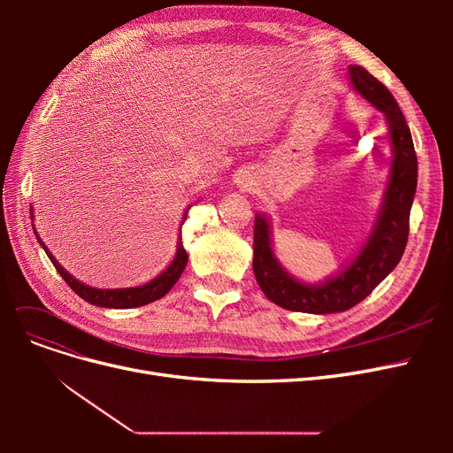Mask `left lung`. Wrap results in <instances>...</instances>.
Listing matches in <instances>:
<instances>
[{
  "instance_id": "8db88e82",
  "label": "left lung",
  "mask_w": 453,
  "mask_h": 453,
  "mask_svg": "<svg viewBox=\"0 0 453 453\" xmlns=\"http://www.w3.org/2000/svg\"><path fill=\"white\" fill-rule=\"evenodd\" d=\"M353 88L383 111L393 150L391 175L374 232L361 253L336 278L321 285L293 280L270 248V228L265 217H255L253 272L260 289L273 304L293 311L334 313L359 304L374 287L399 265L410 232V210L418 185V157L412 134L389 88L361 65L349 67Z\"/></svg>"
}]
</instances>
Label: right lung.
<instances>
[{
  "mask_svg": "<svg viewBox=\"0 0 453 453\" xmlns=\"http://www.w3.org/2000/svg\"><path fill=\"white\" fill-rule=\"evenodd\" d=\"M185 219H187V215L183 217V221ZM37 240H39V236H37ZM39 243L43 245V250L49 255V258L52 260L54 268H57V272L64 278V281L72 287V291H75L81 298L87 300V303H90L94 306H102V308H138V306H145L149 303H155V300L166 295L175 285V281L180 280V276L187 266V258H188L183 243H181V238H177V251H175L173 263L153 281H149L142 287H132V289H94V287L81 283L72 276V273H67L57 263V258L49 253L45 243L41 240H39Z\"/></svg>",
  "mask_w": 453,
  "mask_h": 453,
  "instance_id": "add662e5",
  "label": "right lung"
}]
</instances>
